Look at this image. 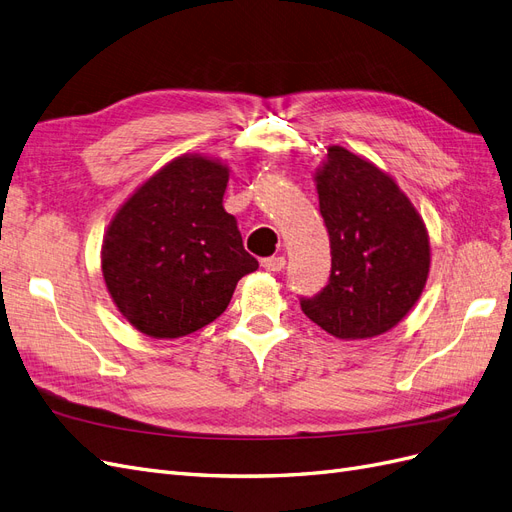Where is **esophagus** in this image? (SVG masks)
<instances>
[{
	"label": "esophagus",
	"mask_w": 512,
	"mask_h": 512,
	"mask_svg": "<svg viewBox=\"0 0 512 512\" xmlns=\"http://www.w3.org/2000/svg\"><path fill=\"white\" fill-rule=\"evenodd\" d=\"M260 265H262V269H267V271L277 273V271H282V269H284V265H286V258H284V256H269V258H262V260H260Z\"/></svg>",
	"instance_id": "esophagus-1"
}]
</instances>
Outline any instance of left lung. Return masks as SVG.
Wrapping results in <instances>:
<instances>
[{
	"instance_id": "left-lung-1",
	"label": "left lung",
	"mask_w": 512,
	"mask_h": 512,
	"mask_svg": "<svg viewBox=\"0 0 512 512\" xmlns=\"http://www.w3.org/2000/svg\"><path fill=\"white\" fill-rule=\"evenodd\" d=\"M331 241V277L303 314L337 339L378 337L404 320L429 275V235L391 175L348 149L329 147L316 170Z\"/></svg>"
}]
</instances>
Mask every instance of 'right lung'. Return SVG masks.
<instances>
[{
	"label": "right lung",
	"mask_w": 512,
	"mask_h": 512,
	"mask_svg": "<svg viewBox=\"0 0 512 512\" xmlns=\"http://www.w3.org/2000/svg\"><path fill=\"white\" fill-rule=\"evenodd\" d=\"M228 164L185 153L119 207L102 243V275L136 331L175 339L224 314L243 275L258 269L224 209Z\"/></svg>",
	"instance_id": "add662e5"
}]
</instances>
